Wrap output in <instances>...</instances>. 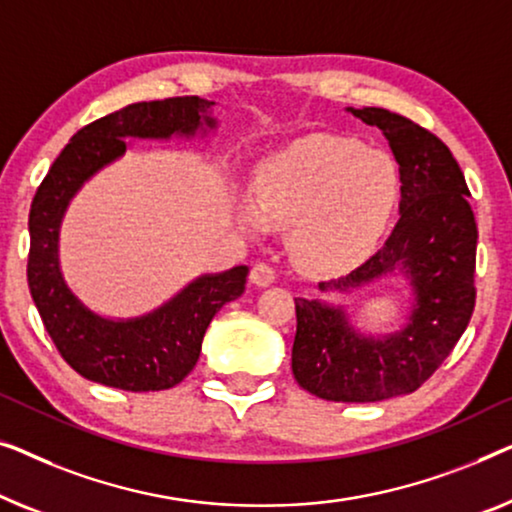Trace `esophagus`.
<instances>
[{"instance_id": "1", "label": "esophagus", "mask_w": 512, "mask_h": 512, "mask_svg": "<svg viewBox=\"0 0 512 512\" xmlns=\"http://www.w3.org/2000/svg\"><path fill=\"white\" fill-rule=\"evenodd\" d=\"M273 280H276V271H273L271 266L264 262H257L253 266V271H250V283H253L255 287H269Z\"/></svg>"}]
</instances>
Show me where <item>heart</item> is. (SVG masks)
<instances>
[{
	"label": "heart",
	"mask_w": 512,
	"mask_h": 512,
	"mask_svg": "<svg viewBox=\"0 0 512 512\" xmlns=\"http://www.w3.org/2000/svg\"><path fill=\"white\" fill-rule=\"evenodd\" d=\"M397 162L348 136L311 134L259 164L253 199L236 206L248 234L290 229L292 262L313 276H338L364 262L399 204Z\"/></svg>",
	"instance_id": "1"
}]
</instances>
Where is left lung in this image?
<instances>
[{"mask_svg": "<svg viewBox=\"0 0 512 512\" xmlns=\"http://www.w3.org/2000/svg\"><path fill=\"white\" fill-rule=\"evenodd\" d=\"M345 111L378 127L390 143L401 176V218L376 255L318 287L350 294L403 276L413 304L399 331L366 336L350 325L343 306L297 297L292 373L320 399L369 403L415 392L469 327L478 227L462 169L438 136L385 109Z\"/></svg>", "mask_w": 512, "mask_h": 512, "instance_id": "1", "label": "left lung"}]
</instances>
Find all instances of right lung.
Listing matches in <instances>:
<instances>
[{"label":"right lung","mask_w":512,"mask_h":512,"mask_svg":"<svg viewBox=\"0 0 512 512\" xmlns=\"http://www.w3.org/2000/svg\"><path fill=\"white\" fill-rule=\"evenodd\" d=\"M215 102L171 97L104 115L71 136L43 178L30 208L27 283L48 336L71 369L92 383L127 392L169 390L197 364L213 315L246 290L248 266L204 273L160 308L113 320L90 311L60 269V227L69 201L97 171L127 153V139L206 136L218 127Z\"/></svg>","instance_id":"add662e5"}]
</instances>
